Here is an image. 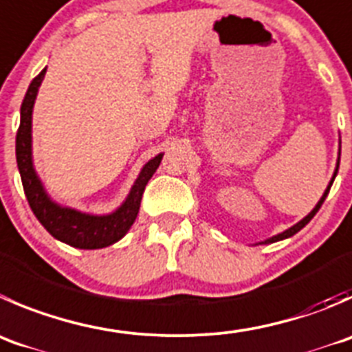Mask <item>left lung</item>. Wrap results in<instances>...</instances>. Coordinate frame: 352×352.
I'll return each instance as SVG.
<instances>
[{
	"label": "left lung",
	"mask_w": 352,
	"mask_h": 352,
	"mask_svg": "<svg viewBox=\"0 0 352 352\" xmlns=\"http://www.w3.org/2000/svg\"><path fill=\"white\" fill-rule=\"evenodd\" d=\"M339 162H340V156H339ZM337 170H339V163H337ZM337 170H336V173H333V177H332V180H330V184H329V187H327V190H325V192H323L322 199H320V201H318V204H316V206L313 208V211H311V213H309L308 217H306V218H302V220L299 221V223H296L294 227H291V228H289V230L282 232V234H278V235H275V237H272V239H268V241H265V242H267V244H268V242H277V241H282V239H287V237H291V235L298 234V232L301 230V228L305 227V225H308V223H309V220H311V218L315 217L316 213H318V210H320V208H322L323 201H325L327 194H329L330 187H332V184H333V179H336V175H337Z\"/></svg>",
	"instance_id": "1"
}]
</instances>
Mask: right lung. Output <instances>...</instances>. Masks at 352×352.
I'll list each match as a JSON object with an SVG mask.
<instances>
[{
    "instance_id": "obj_1",
    "label": "right lung",
    "mask_w": 352,
    "mask_h": 352,
    "mask_svg": "<svg viewBox=\"0 0 352 352\" xmlns=\"http://www.w3.org/2000/svg\"><path fill=\"white\" fill-rule=\"evenodd\" d=\"M44 74H46V68L30 82L25 98H23L22 108H20V127L16 131L15 153L16 165H19L20 177H22L23 192H25L30 210L34 211L37 220L54 239L78 249L107 248V245L120 241L127 234L129 228L132 227L139 213L146 184L160 166L163 155L155 156L151 162L146 163L142 172L139 173L138 180H135L134 187H132L131 194H129L127 201L108 217H91V214L78 213L70 208H60L51 203L50 197L44 192L43 186H41L39 179H37L36 172H34L32 156H30L32 107Z\"/></svg>"
}]
</instances>
